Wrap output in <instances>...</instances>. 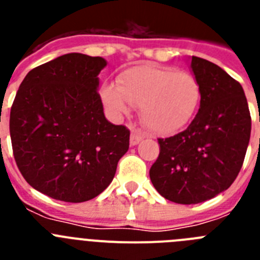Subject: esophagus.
Listing matches in <instances>:
<instances>
[{
    "instance_id": "34e87169",
    "label": "esophagus",
    "mask_w": 260,
    "mask_h": 260,
    "mask_svg": "<svg viewBox=\"0 0 260 260\" xmlns=\"http://www.w3.org/2000/svg\"><path fill=\"white\" fill-rule=\"evenodd\" d=\"M142 139H143V135H142L141 133L133 132L132 135H130V144H132V146H137Z\"/></svg>"
}]
</instances>
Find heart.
I'll use <instances>...</instances> for the list:
<instances>
[{
    "instance_id": "heart-1",
    "label": "heart",
    "mask_w": 260,
    "mask_h": 260,
    "mask_svg": "<svg viewBox=\"0 0 260 260\" xmlns=\"http://www.w3.org/2000/svg\"><path fill=\"white\" fill-rule=\"evenodd\" d=\"M100 96L114 116L128 114L134 105L141 108L147 127L158 134H169L194 118L201 105L202 88L190 73L143 65L123 71L118 86L109 82L103 84Z\"/></svg>"
}]
</instances>
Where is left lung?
Segmentation results:
<instances>
[{"label":"left lung","instance_id":"1","mask_svg":"<svg viewBox=\"0 0 260 260\" xmlns=\"http://www.w3.org/2000/svg\"><path fill=\"white\" fill-rule=\"evenodd\" d=\"M202 100L189 127L158 139L160 153L150 169L158 194L178 204H197L225 191L242 168L251 133L243 88L226 71L191 57Z\"/></svg>","mask_w":260,"mask_h":260}]
</instances>
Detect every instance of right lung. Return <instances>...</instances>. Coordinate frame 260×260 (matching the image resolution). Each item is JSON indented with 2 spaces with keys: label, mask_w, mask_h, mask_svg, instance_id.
I'll list each match as a JSON object with an SVG mask.
<instances>
[{
  "label": "right lung",
  "mask_w": 260,
  "mask_h": 260,
  "mask_svg": "<svg viewBox=\"0 0 260 260\" xmlns=\"http://www.w3.org/2000/svg\"><path fill=\"white\" fill-rule=\"evenodd\" d=\"M105 66L103 57L68 53L32 69L14 99V157L24 180L50 198H95L127 152L130 132L105 118L98 92Z\"/></svg>",
  "instance_id": "add662e5"
}]
</instances>
